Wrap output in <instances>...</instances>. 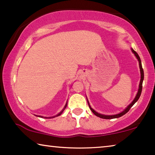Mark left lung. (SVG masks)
I'll return each instance as SVG.
<instances>
[{"label": "left lung", "instance_id": "1", "mask_svg": "<svg viewBox=\"0 0 155 155\" xmlns=\"http://www.w3.org/2000/svg\"><path fill=\"white\" fill-rule=\"evenodd\" d=\"M131 51L133 52V54L135 55V56L137 57V58L138 59V63H139V68H140V84H139V86H138V92L137 94V95H136L134 100L132 101H131V103L130 104H129L127 107L125 108V109L124 110H122L121 113H120V114H115V115H104V114H99V113L96 112L95 110H94L93 108H92L91 105H90L89 104V101L87 100V104H88V106H89V108L90 109L92 110V112L93 113V114L96 115V116L97 117H100L101 118H103V119H114V118H117V117H120L122 116V115H124V114H126L127 113L129 109L131 108V107L134 104L137 102V101L138 100V99H139L140 96V94H141V92H142V87H143V79H144V72H143V68H142V64H141V61H140V58L139 57V55H138V54L137 52L135 51L132 48H131Z\"/></svg>", "mask_w": 155, "mask_h": 155}]
</instances>
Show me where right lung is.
Returning a JSON list of instances; mask_svg holds the SVG:
<instances>
[{
  "mask_svg": "<svg viewBox=\"0 0 155 155\" xmlns=\"http://www.w3.org/2000/svg\"><path fill=\"white\" fill-rule=\"evenodd\" d=\"M67 105H68V102L66 103V104H65V106H64V107L63 108V109L59 113V114H58L56 115H55V116H52V117H43V116H41V115H36V116L40 117H44V118H54V117H57V116H59V115H61L62 114V113H63V112L64 111V110L65 109V108L67 107Z\"/></svg>",
  "mask_w": 155,
  "mask_h": 155,
  "instance_id": "obj_1",
  "label": "right lung"
}]
</instances>
